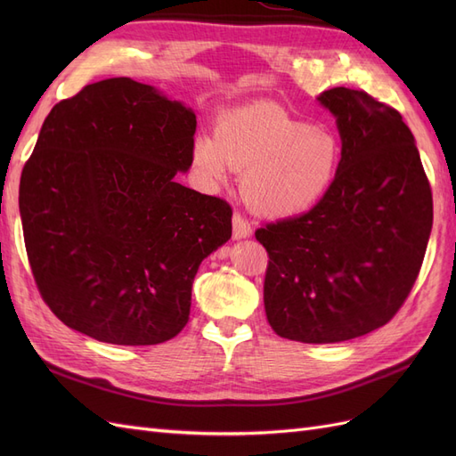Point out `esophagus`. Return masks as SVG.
Instances as JSON below:
<instances>
[{
    "label": "esophagus",
    "instance_id": "esophagus-1",
    "mask_svg": "<svg viewBox=\"0 0 456 456\" xmlns=\"http://www.w3.org/2000/svg\"><path fill=\"white\" fill-rule=\"evenodd\" d=\"M232 232H233V240H245L249 238L253 233V228L251 224L247 223V220H243L241 215H233V220H232Z\"/></svg>",
    "mask_w": 456,
    "mask_h": 456
}]
</instances>
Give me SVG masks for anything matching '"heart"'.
Instances as JSON below:
<instances>
[{"instance_id":"obj_1","label":"heart","mask_w":456,"mask_h":456,"mask_svg":"<svg viewBox=\"0 0 456 456\" xmlns=\"http://www.w3.org/2000/svg\"><path fill=\"white\" fill-rule=\"evenodd\" d=\"M207 181H226L230 169L245 171L241 191L251 209L285 220L308 213L333 188L342 144L333 131L314 127L280 104L255 101L218 118L215 139L200 134L191 148Z\"/></svg>"}]
</instances>
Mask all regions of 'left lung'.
<instances>
[{"label": "left lung", "mask_w": 456, "mask_h": 456, "mask_svg": "<svg viewBox=\"0 0 456 456\" xmlns=\"http://www.w3.org/2000/svg\"><path fill=\"white\" fill-rule=\"evenodd\" d=\"M342 161L308 213L255 232L268 251L265 308L283 338L333 344L388 323L415 285L432 232V190L397 110L335 87Z\"/></svg>", "instance_id": "left-lung-1"}]
</instances>
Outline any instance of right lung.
Listing matches in <instances>:
<instances>
[{
	"instance_id": "right-lung-1",
	"label": "right lung",
	"mask_w": 456,
	"mask_h": 456,
	"mask_svg": "<svg viewBox=\"0 0 456 456\" xmlns=\"http://www.w3.org/2000/svg\"><path fill=\"white\" fill-rule=\"evenodd\" d=\"M196 114L131 77L54 106L19 207L41 298L70 329L119 346L176 337L201 260L232 238L230 205L175 181Z\"/></svg>"
}]
</instances>
